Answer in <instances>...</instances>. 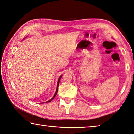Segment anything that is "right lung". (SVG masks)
<instances>
[{"label": "right lung", "instance_id": "right-lung-1", "mask_svg": "<svg viewBox=\"0 0 134 134\" xmlns=\"http://www.w3.org/2000/svg\"><path fill=\"white\" fill-rule=\"evenodd\" d=\"M62 75H61L59 77V79H58V84H57V87H56V93H55V95L53 96V97L51 98L50 100H49V101H48L47 102H50V101H51L52 100V99L55 97V96H56V94H57V93H58V87H59V82H60V79H61V78H62Z\"/></svg>", "mask_w": 134, "mask_h": 134}]
</instances>
